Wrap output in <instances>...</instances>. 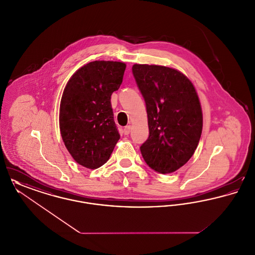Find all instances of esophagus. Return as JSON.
<instances>
[{
    "instance_id": "34e87169",
    "label": "esophagus",
    "mask_w": 255,
    "mask_h": 255,
    "mask_svg": "<svg viewBox=\"0 0 255 255\" xmlns=\"http://www.w3.org/2000/svg\"><path fill=\"white\" fill-rule=\"evenodd\" d=\"M130 131H131V125H127V126H125L124 129H123V133H124V134H129Z\"/></svg>"
}]
</instances>
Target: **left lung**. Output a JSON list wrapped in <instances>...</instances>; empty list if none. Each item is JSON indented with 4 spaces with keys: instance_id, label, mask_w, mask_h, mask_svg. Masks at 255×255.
<instances>
[{
    "instance_id": "1",
    "label": "left lung",
    "mask_w": 255,
    "mask_h": 255,
    "mask_svg": "<svg viewBox=\"0 0 255 255\" xmlns=\"http://www.w3.org/2000/svg\"><path fill=\"white\" fill-rule=\"evenodd\" d=\"M133 77L145 100L149 136L140 146L147 165L161 174L193 156L203 130V113L191 81L164 66L134 64Z\"/></svg>"
}]
</instances>
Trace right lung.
<instances>
[{
	"label": "right lung",
	"instance_id": "add662e5",
	"mask_svg": "<svg viewBox=\"0 0 255 255\" xmlns=\"http://www.w3.org/2000/svg\"><path fill=\"white\" fill-rule=\"evenodd\" d=\"M126 64L94 61L73 73L61 98L62 139L73 159L89 169L107 162L121 135L111 96L122 85Z\"/></svg>",
	"mask_w": 255,
	"mask_h": 255
}]
</instances>
